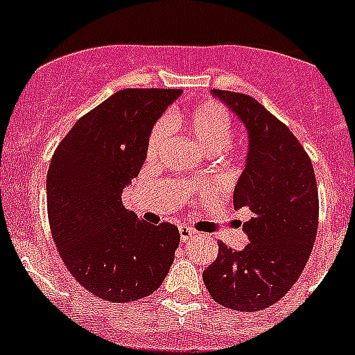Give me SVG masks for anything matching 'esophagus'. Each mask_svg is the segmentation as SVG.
Returning a JSON list of instances; mask_svg holds the SVG:
<instances>
[{"mask_svg":"<svg viewBox=\"0 0 355 355\" xmlns=\"http://www.w3.org/2000/svg\"><path fill=\"white\" fill-rule=\"evenodd\" d=\"M178 233H180V240L182 241H187V240H191V238L194 236V231L191 230V227H187V226H180L178 227Z\"/></svg>","mask_w":355,"mask_h":355,"instance_id":"obj_1","label":"esophagus"}]
</instances>
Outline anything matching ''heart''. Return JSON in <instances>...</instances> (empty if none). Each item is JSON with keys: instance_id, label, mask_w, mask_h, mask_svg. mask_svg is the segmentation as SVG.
<instances>
[{"instance_id": "1", "label": "heart", "mask_w": 355, "mask_h": 355, "mask_svg": "<svg viewBox=\"0 0 355 355\" xmlns=\"http://www.w3.org/2000/svg\"><path fill=\"white\" fill-rule=\"evenodd\" d=\"M170 122L173 125L184 128L208 155H217L218 152L226 150L233 138V124H231L230 114L217 103L200 105L189 112L185 117L171 115ZM170 122L162 119L152 129L147 144V155L150 159L155 157L157 152L166 145L168 137H170Z\"/></svg>"}]
</instances>
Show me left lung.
<instances>
[{"instance_id":"1","label":"left lung","mask_w":355,"mask_h":355,"mask_svg":"<svg viewBox=\"0 0 355 355\" xmlns=\"http://www.w3.org/2000/svg\"><path fill=\"white\" fill-rule=\"evenodd\" d=\"M247 129L248 152L234 187L236 210L250 243L233 250L218 243V256L203 271L208 293L223 306L257 312L271 306L304 270L319 223L313 166L297 138L252 96L211 89Z\"/></svg>"}]
</instances>
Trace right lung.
Returning <instances> with one entry per match:
<instances>
[{
    "label": "right lung",
    "instance_id": "right-lung-1",
    "mask_svg": "<svg viewBox=\"0 0 355 355\" xmlns=\"http://www.w3.org/2000/svg\"><path fill=\"white\" fill-rule=\"evenodd\" d=\"M180 89H124L78 119L55 148L47 210L69 273L103 301L154 293L173 264L180 233L125 210L122 191L147 157L152 128Z\"/></svg>",
    "mask_w": 355,
    "mask_h": 355
}]
</instances>
